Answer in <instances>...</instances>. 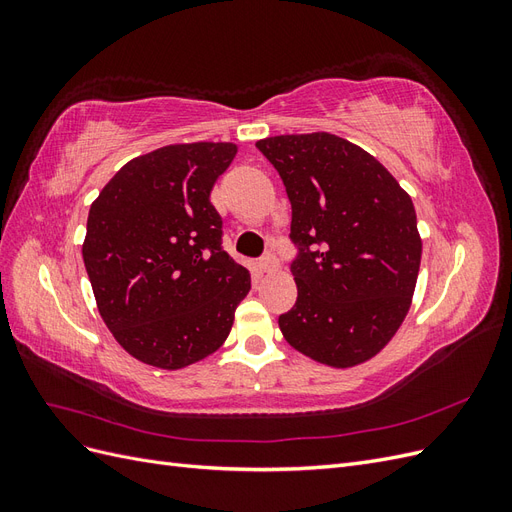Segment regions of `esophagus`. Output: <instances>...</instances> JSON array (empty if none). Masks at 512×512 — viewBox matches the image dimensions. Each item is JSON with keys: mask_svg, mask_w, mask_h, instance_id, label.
Masks as SVG:
<instances>
[{"mask_svg": "<svg viewBox=\"0 0 512 512\" xmlns=\"http://www.w3.org/2000/svg\"><path fill=\"white\" fill-rule=\"evenodd\" d=\"M258 267H260V271H262V273H271V271H275V269H277V260H275L273 256H265V258L260 260V265H258Z\"/></svg>", "mask_w": 512, "mask_h": 512, "instance_id": "esophagus-1", "label": "esophagus"}]
</instances>
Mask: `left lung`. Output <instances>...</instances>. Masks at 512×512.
<instances>
[{"label": "left lung", "instance_id": "left-lung-1", "mask_svg": "<svg viewBox=\"0 0 512 512\" xmlns=\"http://www.w3.org/2000/svg\"><path fill=\"white\" fill-rule=\"evenodd\" d=\"M256 147L292 205L297 303L280 316L286 342L316 363L356 367L406 320L423 239L410 194L371 153L329 132L280 134Z\"/></svg>", "mask_w": 512, "mask_h": 512}]
</instances>
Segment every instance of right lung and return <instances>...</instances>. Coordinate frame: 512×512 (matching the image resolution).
<instances>
[{"label":"right lung","mask_w":512,"mask_h":512,"mask_svg":"<svg viewBox=\"0 0 512 512\" xmlns=\"http://www.w3.org/2000/svg\"><path fill=\"white\" fill-rule=\"evenodd\" d=\"M235 143H179L123 164L91 203L83 260L98 312L136 361L183 369L218 350L250 271L222 247L211 190Z\"/></svg>","instance_id":"add662e5"}]
</instances>
